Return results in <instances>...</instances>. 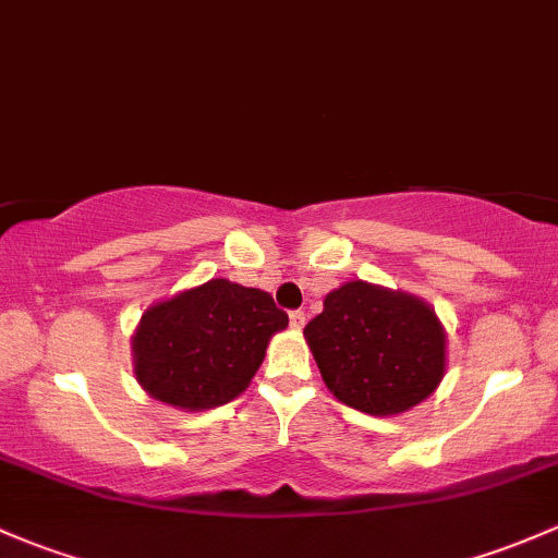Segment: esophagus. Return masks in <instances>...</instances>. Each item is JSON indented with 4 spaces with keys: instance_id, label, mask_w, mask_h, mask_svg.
Here are the masks:
<instances>
[{
    "instance_id": "esophagus-1",
    "label": "esophagus",
    "mask_w": 558,
    "mask_h": 558,
    "mask_svg": "<svg viewBox=\"0 0 558 558\" xmlns=\"http://www.w3.org/2000/svg\"><path fill=\"white\" fill-rule=\"evenodd\" d=\"M290 325L295 327V330H301V327L306 325V314H303L301 308H295V312H290Z\"/></svg>"
}]
</instances>
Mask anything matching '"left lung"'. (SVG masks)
Listing matches in <instances>:
<instances>
[{"mask_svg": "<svg viewBox=\"0 0 558 558\" xmlns=\"http://www.w3.org/2000/svg\"><path fill=\"white\" fill-rule=\"evenodd\" d=\"M303 332L327 389L371 416L408 411L444 378V327L427 303L403 292L349 281Z\"/></svg>", "mask_w": 558, "mask_h": 558, "instance_id": "obj_1", "label": "left lung"}]
</instances>
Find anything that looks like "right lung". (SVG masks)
Instances as JSON below:
<instances>
[{"mask_svg":"<svg viewBox=\"0 0 558 558\" xmlns=\"http://www.w3.org/2000/svg\"><path fill=\"white\" fill-rule=\"evenodd\" d=\"M287 322L268 292L211 279L145 312L134 336L136 378L155 400L187 411L231 403Z\"/></svg>","mask_w":558,"mask_h":558,"instance_id":"1","label":"right lung"}]
</instances>
